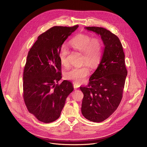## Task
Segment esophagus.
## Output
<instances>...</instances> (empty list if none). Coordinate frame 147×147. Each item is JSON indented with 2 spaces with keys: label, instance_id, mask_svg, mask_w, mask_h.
Returning a JSON list of instances; mask_svg holds the SVG:
<instances>
[{
  "label": "esophagus",
  "instance_id": "34e87169",
  "mask_svg": "<svg viewBox=\"0 0 147 147\" xmlns=\"http://www.w3.org/2000/svg\"><path fill=\"white\" fill-rule=\"evenodd\" d=\"M73 87H74V90H77L80 87V86L78 84H77L74 83V84H73Z\"/></svg>",
  "mask_w": 147,
  "mask_h": 147
}]
</instances>
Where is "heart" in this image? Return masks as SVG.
<instances>
[{"mask_svg": "<svg viewBox=\"0 0 147 147\" xmlns=\"http://www.w3.org/2000/svg\"><path fill=\"white\" fill-rule=\"evenodd\" d=\"M70 44L74 50L82 53V63H87L92 67H96L99 64L103 51L102 41L99 38H92L90 35L81 34L74 37L70 41ZM69 55V51L67 47L62 45L59 52V60L62 66H68ZM90 73V67L85 63L80 67L70 69L66 73L65 76L67 79L80 84L85 81Z\"/></svg>", "mask_w": 147, "mask_h": 147, "instance_id": "b5f03b06", "label": "heart"}]
</instances>
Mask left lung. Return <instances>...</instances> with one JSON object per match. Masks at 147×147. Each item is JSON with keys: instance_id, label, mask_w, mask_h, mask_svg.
I'll list each match as a JSON object with an SVG mask.
<instances>
[{"instance_id": "left-lung-1", "label": "left lung", "mask_w": 147, "mask_h": 147, "mask_svg": "<svg viewBox=\"0 0 147 147\" xmlns=\"http://www.w3.org/2000/svg\"><path fill=\"white\" fill-rule=\"evenodd\" d=\"M86 28L100 35L105 47L100 63L90 77L88 86L80 87L84 94L81 112L91 121L101 122L112 115L119 107L127 70L119 38L104 28Z\"/></svg>"}]
</instances>
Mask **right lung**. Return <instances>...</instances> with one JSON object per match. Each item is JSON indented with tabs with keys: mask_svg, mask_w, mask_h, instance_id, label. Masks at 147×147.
Segmentation results:
<instances>
[{
	"mask_svg": "<svg viewBox=\"0 0 147 147\" xmlns=\"http://www.w3.org/2000/svg\"><path fill=\"white\" fill-rule=\"evenodd\" d=\"M78 27L51 28L38 37L28 52L23 73V98L28 112L42 122L57 120L73 91L69 81L57 83L61 78L59 52Z\"/></svg>",
	"mask_w": 147,
	"mask_h": 147,
	"instance_id": "1",
	"label": "right lung"
}]
</instances>
